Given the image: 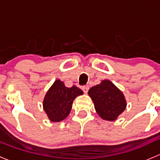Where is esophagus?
Segmentation results:
<instances>
[{"instance_id":"obj_1","label":"esophagus","mask_w":160,"mask_h":160,"mask_svg":"<svg viewBox=\"0 0 160 160\" xmlns=\"http://www.w3.org/2000/svg\"><path fill=\"white\" fill-rule=\"evenodd\" d=\"M81 88L84 93H88V90H89V87L88 86V85H84V86H83Z\"/></svg>"}]
</instances>
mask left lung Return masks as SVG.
Masks as SVG:
<instances>
[{
  "label": "left lung",
  "mask_w": 160,
  "mask_h": 160,
  "mask_svg": "<svg viewBox=\"0 0 160 160\" xmlns=\"http://www.w3.org/2000/svg\"><path fill=\"white\" fill-rule=\"evenodd\" d=\"M88 95L98 114L104 120H115L126 107L122 92L110 80H102L100 84L91 88Z\"/></svg>",
  "instance_id": "1"
}]
</instances>
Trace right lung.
<instances>
[{
	"label": "right lung",
	"mask_w": 160,
	"mask_h": 160,
	"mask_svg": "<svg viewBox=\"0 0 160 160\" xmlns=\"http://www.w3.org/2000/svg\"><path fill=\"white\" fill-rule=\"evenodd\" d=\"M83 92L76 86L65 87L60 80H57L46 93L43 101V108L51 122H58L68 117L72 104L76 97Z\"/></svg>",
	"instance_id": "right-lung-1"
}]
</instances>
